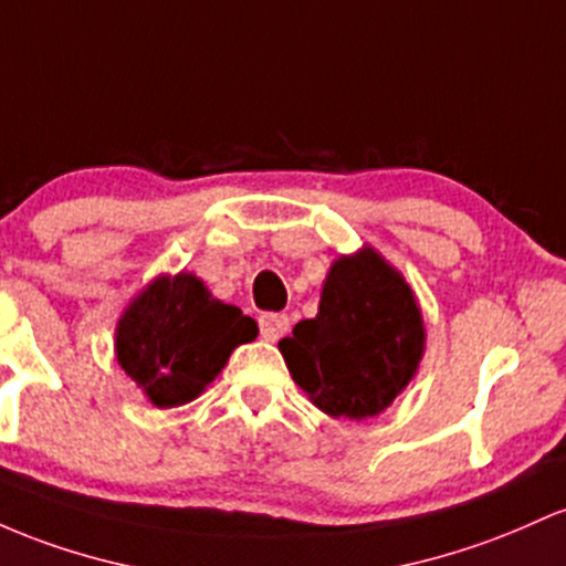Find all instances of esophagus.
I'll return each mask as SVG.
<instances>
[{
    "label": "esophagus",
    "instance_id": "obj_1",
    "mask_svg": "<svg viewBox=\"0 0 566 566\" xmlns=\"http://www.w3.org/2000/svg\"><path fill=\"white\" fill-rule=\"evenodd\" d=\"M259 328H262L264 339L277 342L283 334H289L291 321H289V315H283V313H264L262 317H259Z\"/></svg>",
    "mask_w": 566,
    "mask_h": 566
}]
</instances>
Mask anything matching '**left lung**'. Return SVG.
<instances>
[{"instance_id": "left-lung-1", "label": "left lung", "mask_w": 566, "mask_h": 566, "mask_svg": "<svg viewBox=\"0 0 566 566\" xmlns=\"http://www.w3.org/2000/svg\"><path fill=\"white\" fill-rule=\"evenodd\" d=\"M277 347L317 409L366 420L396 401L417 374L424 353L420 304L401 272L364 245L336 259L317 315L296 323Z\"/></svg>"}]
</instances>
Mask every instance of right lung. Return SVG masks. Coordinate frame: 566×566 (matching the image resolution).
<instances>
[{
    "instance_id": "right-lung-1",
    "label": "right lung",
    "mask_w": 566,
    "mask_h": 566,
    "mask_svg": "<svg viewBox=\"0 0 566 566\" xmlns=\"http://www.w3.org/2000/svg\"><path fill=\"white\" fill-rule=\"evenodd\" d=\"M259 326L213 300L192 272L155 277L128 304L114 332L117 360L157 409L195 401L219 377L230 353L256 339Z\"/></svg>"
}]
</instances>
